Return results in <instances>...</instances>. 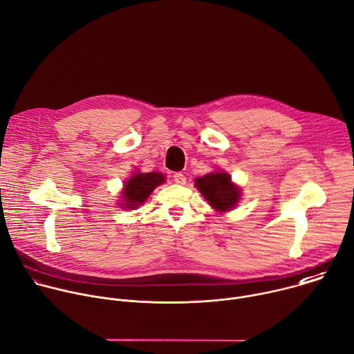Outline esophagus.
Wrapping results in <instances>:
<instances>
[{"label": "esophagus", "mask_w": 354, "mask_h": 354, "mask_svg": "<svg viewBox=\"0 0 354 354\" xmlns=\"http://www.w3.org/2000/svg\"><path fill=\"white\" fill-rule=\"evenodd\" d=\"M174 182L178 183V185H185L186 183V176L180 172H176V174H174Z\"/></svg>", "instance_id": "34e87169"}]
</instances>
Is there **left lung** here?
I'll return each mask as SVG.
<instances>
[{
    "label": "left lung",
    "mask_w": 354,
    "mask_h": 354,
    "mask_svg": "<svg viewBox=\"0 0 354 354\" xmlns=\"http://www.w3.org/2000/svg\"><path fill=\"white\" fill-rule=\"evenodd\" d=\"M200 193L218 212H227L235 207L239 198V189L231 182V176L225 172H213L196 179Z\"/></svg>",
    "instance_id": "1"
}]
</instances>
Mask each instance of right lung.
Masks as SVG:
<instances>
[{
	"mask_svg": "<svg viewBox=\"0 0 354 354\" xmlns=\"http://www.w3.org/2000/svg\"><path fill=\"white\" fill-rule=\"evenodd\" d=\"M165 178L160 172H149V174H136L131 176L124 185L123 197L127 209H134L144 203L145 198L151 194L158 185L164 183Z\"/></svg>",
	"mask_w": 354,
	"mask_h": 354,
	"instance_id": "1",
	"label": "right lung"
}]
</instances>
